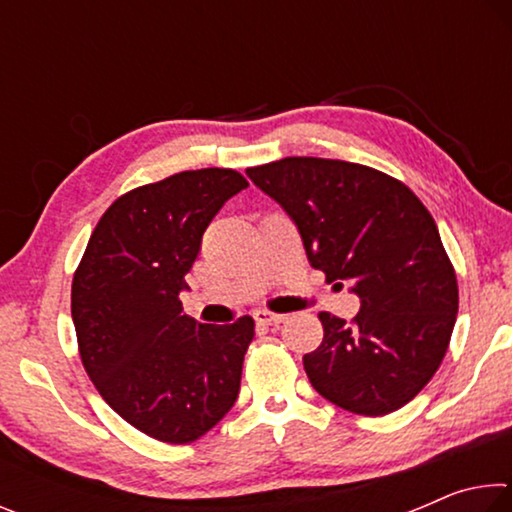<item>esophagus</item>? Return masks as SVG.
Segmentation results:
<instances>
[{
  "instance_id": "esophagus-1",
  "label": "esophagus",
  "mask_w": 512,
  "mask_h": 512,
  "mask_svg": "<svg viewBox=\"0 0 512 512\" xmlns=\"http://www.w3.org/2000/svg\"><path fill=\"white\" fill-rule=\"evenodd\" d=\"M253 318L257 320L259 325H280V323H284V314H273V311H266V309H257L255 314H253Z\"/></svg>"
}]
</instances>
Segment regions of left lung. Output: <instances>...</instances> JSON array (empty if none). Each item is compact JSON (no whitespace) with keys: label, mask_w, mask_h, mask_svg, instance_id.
Wrapping results in <instances>:
<instances>
[{"label":"left lung","mask_w":512,"mask_h":512,"mask_svg":"<svg viewBox=\"0 0 512 512\" xmlns=\"http://www.w3.org/2000/svg\"><path fill=\"white\" fill-rule=\"evenodd\" d=\"M246 173L296 223L309 264L361 302L352 323L318 314L323 343L302 357L311 386L359 415L402 409L436 375L458 314L433 216L400 180L363 164L284 158Z\"/></svg>","instance_id":"8db88e82"}]
</instances>
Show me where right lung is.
<instances>
[{"label": "right lung", "instance_id": "right-lung-1", "mask_svg": "<svg viewBox=\"0 0 512 512\" xmlns=\"http://www.w3.org/2000/svg\"><path fill=\"white\" fill-rule=\"evenodd\" d=\"M246 187L216 167L137 187L101 216L74 273L85 372L112 411L162 443H194L237 402L253 318L203 325L178 296L205 228Z\"/></svg>", "mask_w": 512, "mask_h": 512}]
</instances>
